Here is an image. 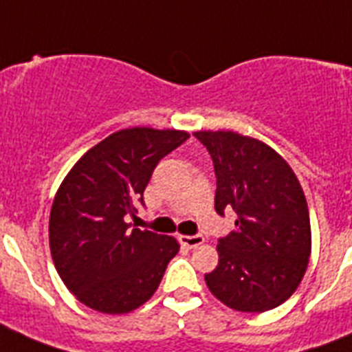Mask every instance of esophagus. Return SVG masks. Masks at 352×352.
I'll list each match as a JSON object with an SVG mask.
<instances>
[{
	"label": "esophagus",
	"instance_id": "esophagus-1",
	"mask_svg": "<svg viewBox=\"0 0 352 352\" xmlns=\"http://www.w3.org/2000/svg\"><path fill=\"white\" fill-rule=\"evenodd\" d=\"M179 241L186 248H197V246H201L204 243V237L203 235H179Z\"/></svg>",
	"mask_w": 352,
	"mask_h": 352
}]
</instances>
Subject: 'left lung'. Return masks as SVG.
<instances>
[{"label": "left lung", "instance_id": "1", "mask_svg": "<svg viewBox=\"0 0 352 352\" xmlns=\"http://www.w3.org/2000/svg\"><path fill=\"white\" fill-rule=\"evenodd\" d=\"M212 155L215 210H235V230L219 239V263L204 276L210 292L241 312L276 309L294 294L311 257L305 193L268 144L235 131L193 133Z\"/></svg>", "mask_w": 352, "mask_h": 352}]
</instances>
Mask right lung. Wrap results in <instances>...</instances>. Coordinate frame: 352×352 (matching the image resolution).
<instances>
[{
  "label": "right lung",
  "instance_id": "obj_1",
  "mask_svg": "<svg viewBox=\"0 0 352 352\" xmlns=\"http://www.w3.org/2000/svg\"><path fill=\"white\" fill-rule=\"evenodd\" d=\"M190 137L181 129L127 127L80 157L58 188L49 246L74 298L104 314H127L155 294L179 243L131 228L155 166Z\"/></svg>",
  "mask_w": 352,
  "mask_h": 352
}]
</instances>
